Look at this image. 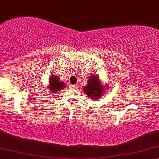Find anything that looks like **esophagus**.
<instances>
[{
	"instance_id": "1",
	"label": "esophagus",
	"mask_w": 159,
	"mask_h": 159,
	"mask_svg": "<svg viewBox=\"0 0 159 159\" xmlns=\"http://www.w3.org/2000/svg\"><path fill=\"white\" fill-rule=\"evenodd\" d=\"M70 88H72V89H76L78 88V85H70Z\"/></svg>"
}]
</instances>
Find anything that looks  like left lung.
<instances>
[{
	"label": "left lung",
	"instance_id": "8db88e82",
	"mask_svg": "<svg viewBox=\"0 0 159 159\" xmlns=\"http://www.w3.org/2000/svg\"><path fill=\"white\" fill-rule=\"evenodd\" d=\"M87 85L83 87V90L86 93L91 99H99L105 93V89L107 87H104L101 84V81L99 77L97 75L90 76L89 80H88Z\"/></svg>",
	"mask_w": 159,
	"mask_h": 159
}]
</instances>
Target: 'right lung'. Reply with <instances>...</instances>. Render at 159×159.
Segmentation results:
<instances>
[{"label":"right lung","mask_w":159,"mask_h":159,"mask_svg":"<svg viewBox=\"0 0 159 159\" xmlns=\"http://www.w3.org/2000/svg\"><path fill=\"white\" fill-rule=\"evenodd\" d=\"M65 84L62 82H60L57 76L52 75L49 78V86L48 91L52 93H58L59 91L65 89Z\"/></svg>","instance_id":"obj_1"}]
</instances>
